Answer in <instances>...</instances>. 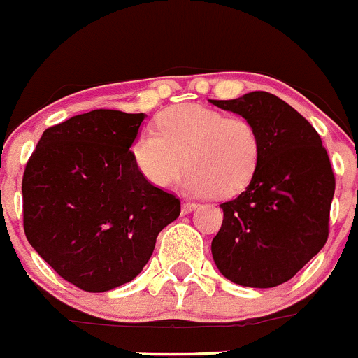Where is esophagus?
<instances>
[{
    "mask_svg": "<svg viewBox=\"0 0 358 358\" xmlns=\"http://www.w3.org/2000/svg\"><path fill=\"white\" fill-rule=\"evenodd\" d=\"M196 207L198 205L193 203V201H182V205H180V212H182L184 215L191 214V212H193Z\"/></svg>",
    "mask_w": 358,
    "mask_h": 358,
    "instance_id": "obj_1",
    "label": "esophagus"
}]
</instances>
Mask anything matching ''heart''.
<instances>
[{
    "label": "heart",
    "mask_w": 358,
    "mask_h": 358,
    "mask_svg": "<svg viewBox=\"0 0 358 358\" xmlns=\"http://www.w3.org/2000/svg\"><path fill=\"white\" fill-rule=\"evenodd\" d=\"M157 132L139 134L130 146L134 165L148 182L167 187L189 169V193L235 196L256 176L263 153L256 125L200 104H178L155 120Z\"/></svg>",
    "instance_id": "1"
}]
</instances>
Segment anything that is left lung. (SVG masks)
Instances as JSON below:
<instances>
[{
	"mask_svg": "<svg viewBox=\"0 0 358 358\" xmlns=\"http://www.w3.org/2000/svg\"><path fill=\"white\" fill-rule=\"evenodd\" d=\"M210 102L250 120L263 144L249 186L221 203L212 257L233 284L277 287L327 242L336 186L327 151L311 123L277 95L259 90Z\"/></svg>",
	"mask_w": 358,
	"mask_h": 358,
	"instance_id": "8db88e82",
	"label": "left lung"
}]
</instances>
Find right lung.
I'll use <instances>...</instances> for the list:
<instances>
[{
  "mask_svg": "<svg viewBox=\"0 0 358 358\" xmlns=\"http://www.w3.org/2000/svg\"><path fill=\"white\" fill-rule=\"evenodd\" d=\"M144 116L113 109L73 116L45 130L24 171L27 240L87 292L134 280L158 233L180 214L178 198L148 182L130 157Z\"/></svg>",
  "mask_w": 358,
  "mask_h": 358,
  "instance_id": "obj_1",
  "label": "right lung"
}]
</instances>
